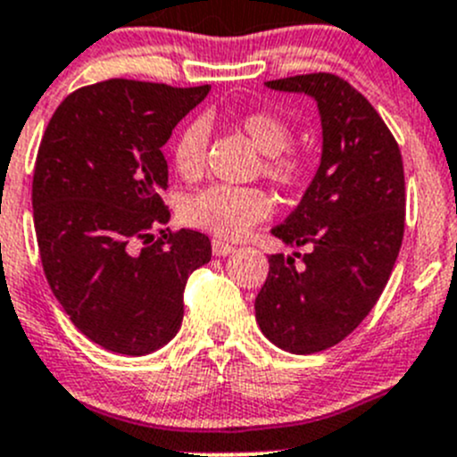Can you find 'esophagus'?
Here are the masks:
<instances>
[{"mask_svg": "<svg viewBox=\"0 0 457 457\" xmlns=\"http://www.w3.org/2000/svg\"><path fill=\"white\" fill-rule=\"evenodd\" d=\"M212 253H214L216 257H225V254L234 253V245L220 241V238H214V241H212Z\"/></svg>", "mask_w": 457, "mask_h": 457, "instance_id": "obj_1", "label": "esophagus"}]
</instances>
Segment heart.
Here are the masks:
<instances>
[{"label": "heart", "mask_w": 457, "mask_h": 457, "mask_svg": "<svg viewBox=\"0 0 457 457\" xmlns=\"http://www.w3.org/2000/svg\"><path fill=\"white\" fill-rule=\"evenodd\" d=\"M243 132L263 153L262 170L279 189H300L306 178L304 157L291 151L293 130L277 114L257 110L241 117ZM207 128L203 121H189L170 144V164L182 180H195L204 170ZM272 212V198L259 187L214 185L189 195L180 209L187 225L216 237L238 238Z\"/></svg>", "instance_id": "b5f03b06"}]
</instances>
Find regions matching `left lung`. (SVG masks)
Instances as JSON below:
<instances>
[{"mask_svg": "<svg viewBox=\"0 0 457 457\" xmlns=\"http://www.w3.org/2000/svg\"><path fill=\"white\" fill-rule=\"evenodd\" d=\"M318 101L322 160L297 209L272 229L302 259L268 257L254 300L259 329L291 353H315L347 338L381 297L406 225L399 144L381 114L345 79L327 71L268 80Z\"/></svg>", "mask_w": 457, "mask_h": 457, "instance_id": "left-lung-1", "label": "left lung"}]
</instances>
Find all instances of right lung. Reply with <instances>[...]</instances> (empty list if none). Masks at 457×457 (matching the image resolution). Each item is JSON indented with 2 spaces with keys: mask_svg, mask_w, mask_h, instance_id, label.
I'll use <instances>...</instances> for the list:
<instances>
[{
  "mask_svg": "<svg viewBox=\"0 0 457 457\" xmlns=\"http://www.w3.org/2000/svg\"><path fill=\"white\" fill-rule=\"evenodd\" d=\"M207 92L128 79L85 85L42 135L33 170L42 268L76 329L108 352L144 356L169 343L187 279L212 259L203 232L164 228L162 200V146Z\"/></svg>",
  "mask_w": 457,
  "mask_h": 457,
  "instance_id": "add662e5",
  "label": "right lung"
}]
</instances>
